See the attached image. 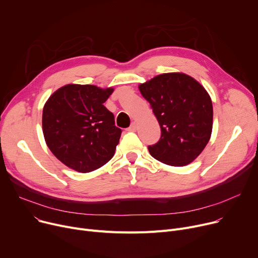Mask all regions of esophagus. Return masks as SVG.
I'll list each match as a JSON object with an SVG mask.
<instances>
[{
  "label": "esophagus",
  "instance_id": "esophagus-1",
  "mask_svg": "<svg viewBox=\"0 0 258 258\" xmlns=\"http://www.w3.org/2000/svg\"><path fill=\"white\" fill-rule=\"evenodd\" d=\"M137 128H138V125H137L136 122H133V123L131 124V126L128 127V131H130V132H136Z\"/></svg>",
  "mask_w": 258,
  "mask_h": 258
}]
</instances>
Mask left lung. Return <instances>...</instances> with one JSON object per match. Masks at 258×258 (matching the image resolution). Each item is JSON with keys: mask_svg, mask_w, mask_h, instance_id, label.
I'll return each mask as SVG.
<instances>
[{"mask_svg": "<svg viewBox=\"0 0 258 258\" xmlns=\"http://www.w3.org/2000/svg\"><path fill=\"white\" fill-rule=\"evenodd\" d=\"M161 126V139L148 146L151 156L170 166L192 163L209 143L213 130V104L208 91L182 73L159 75L140 84Z\"/></svg>", "mask_w": 258, "mask_h": 258, "instance_id": "1", "label": "left lung"}]
</instances>
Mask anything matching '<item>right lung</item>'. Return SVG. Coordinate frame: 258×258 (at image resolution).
Listing matches in <instances>:
<instances>
[{"label": "right lung", "instance_id": "1", "mask_svg": "<svg viewBox=\"0 0 258 258\" xmlns=\"http://www.w3.org/2000/svg\"><path fill=\"white\" fill-rule=\"evenodd\" d=\"M114 88L68 84L46 100L42 111L44 140L54 156L78 172H91L114 156L121 130L104 102Z\"/></svg>", "mask_w": 258, "mask_h": 258}]
</instances>
